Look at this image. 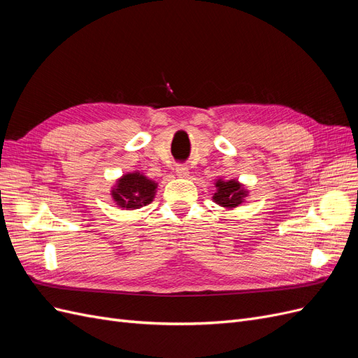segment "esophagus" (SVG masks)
<instances>
[{
    "mask_svg": "<svg viewBox=\"0 0 358 358\" xmlns=\"http://www.w3.org/2000/svg\"><path fill=\"white\" fill-rule=\"evenodd\" d=\"M176 175L179 178H188L189 176V169L187 166H183V164H178L176 166Z\"/></svg>",
    "mask_w": 358,
    "mask_h": 358,
    "instance_id": "obj_1",
    "label": "esophagus"
}]
</instances>
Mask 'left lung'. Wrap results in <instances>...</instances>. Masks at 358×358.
<instances>
[{
    "mask_svg": "<svg viewBox=\"0 0 358 358\" xmlns=\"http://www.w3.org/2000/svg\"><path fill=\"white\" fill-rule=\"evenodd\" d=\"M248 195H249V191H245L244 185H241L238 180L217 179L216 192L213 194V201L220 207L234 208V207H238Z\"/></svg>",
    "mask_w": 358,
    "mask_h": 358,
    "instance_id": "1",
    "label": "left lung"
}]
</instances>
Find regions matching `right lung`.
<instances>
[{
	"mask_svg": "<svg viewBox=\"0 0 358 358\" xmlns=\"http://www.w3.org/2000/svg\"><path fill=\"white\" fill-rule=\"evenodd\" d=\"M155 189L157 183L154 180L148 179L141 171H133L117 180L110 195L118 207L126 210H136L154 200Z\"/></svg>",
	"mask_w": 358,
	"mask_h": 358,
	"instance_id": "1",
	"label": "right lung"
}]
</instances>
